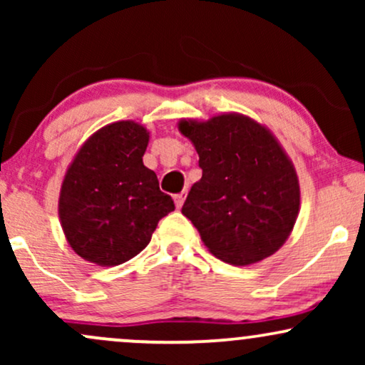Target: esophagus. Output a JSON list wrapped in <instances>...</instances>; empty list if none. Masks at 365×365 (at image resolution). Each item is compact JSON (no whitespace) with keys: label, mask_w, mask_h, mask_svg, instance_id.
Segmentation results:
<instances>
[{"label":"esophagus","mask_w":365,"mask_h":365,"mask_svg":"<svg viewBox=\"0 0 365 365\" xmlns=\"http://www.w3.org/2000/svg\"><path fill=\"white\" fill-rule=\"evenodd\" d=\"M175 200V206H177V209H180L183 206V200H185V194H177L173 197Z\"/></svg>","instance_id":"esophagus-1"}]
</instances>
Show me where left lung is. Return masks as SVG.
Returning a JSON list of instances; mask_svg holds the SVG:
<instances>
[{
    "mask_svg": "<svg viewBox=\"0 0 365 365\" xmlns=\"http://www.w3.org/2000/svg\"><path fill=\"white\" fill-rule=\"evenodd\" d=\"M182 135L199 154L202 178L182 215L207 250L249 266L282 249L300 212V183L290 156L266 125L242 113L182 118Z\"/></svg>",
    "mask_w": 365,
    "mask_h": 365,
    "instance_id": "1",
    "label": "left lung"
}]
</instances>
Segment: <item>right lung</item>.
Instances as JSON below:
<instances>
[{
  "label": "right lung",
  "mask_w": 365,
  "mask_h": 365,
  "mask_svg": "<svg viewBox=\"0 0 365 365\" xmlns=\"http://www.w3.org/2000/svg\"><path fill=\"white\" fill-rule=\"evenodd\" d=\"M149 130L133 120L104 125L81 145L63 177L58 216L72 250L98 266H118L148 247L175 209L144 166Z\"/></svg>",
  "instance_id": "1"
}]
</instances>
